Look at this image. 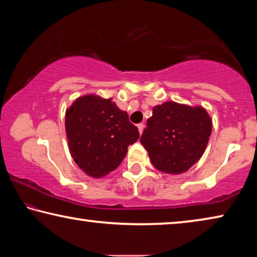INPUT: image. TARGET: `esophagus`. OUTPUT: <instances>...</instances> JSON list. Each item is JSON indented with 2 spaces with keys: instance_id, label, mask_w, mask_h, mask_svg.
Segmentation results:
<instances>
[{
  "instance_id": "obj_1",
  "label": "esophagus",
  "mask_w": 257,
  "mask_h": 257,
  "mask_svg": "<svg viewBox=\"0 0 257 257\" xmlns=\"http://www.w3.org/2000/svg\"><path fill=\"white\" fill-rule=\"evenodd\" d=\"M137 127H138V132H140V134L142 135V133H143V130H144V123L137 124Z\"/></svg>"
}]
</instances>
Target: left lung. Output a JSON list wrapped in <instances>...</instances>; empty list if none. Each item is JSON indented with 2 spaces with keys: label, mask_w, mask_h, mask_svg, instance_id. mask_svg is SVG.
<instances>
[{
  "label": "left lung",
  "mask_w": 257,
  "mask_h": 257,
  "mask_svg": "<svg viewBox=\"0 0 257 257\" xmlns=\"http://www.w3.org/2000/svg\"><path fill=\"white\" fill-rule=\"evenodd\" d=\"M141 137L150 160L165 174L185 173L200 160L213 121L205 107L166 101L153 107Z\"/></svg>",
  "instance_id": "1"
}]
</instances>
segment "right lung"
Returning a JSON list of instances; mask_svg holds the SVG:
<instances>
[{
    "instance_id": "obj_1",
    "label": "right lung",
    "mask_w": 257,
    "mask_h": 257,
    "mask_svg": "<svg viewBox=\"0 0 257 257\" xmlns=\"http://www.w3.org/2000/svg\"><path fill=\"white\" fill-rule=\"evenodd\" d=\"M68 150L80 169L92 178L112 173L123 160L128 146L140 138L128 113L112 98L80 96L65 113Z\"/></svg>"
}]
</instances>
